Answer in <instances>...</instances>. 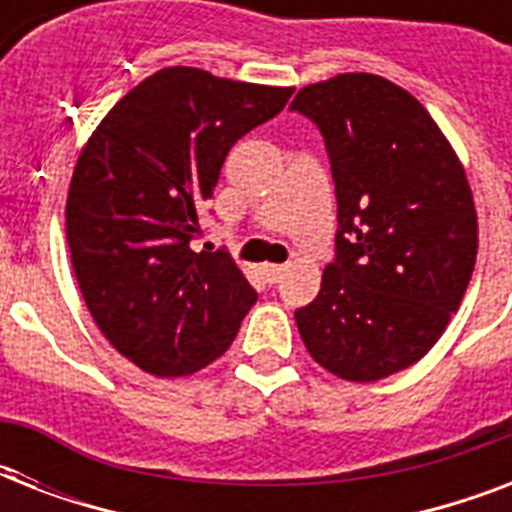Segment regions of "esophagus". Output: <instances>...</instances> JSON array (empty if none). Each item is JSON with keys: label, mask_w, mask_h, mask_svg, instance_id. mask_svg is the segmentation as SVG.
I'll return each instance as SVG.
<instances>
[{"label": "esophagus", "mask_w": 512, "mask_h": 512, "mask_svg": "<svg viewBox=\"0 0 512 512\" xmlns=\"http://www.w3.org/2000/svg\"><path fill=\"white\" fill-rule=\"evenodd\" d=\"M263 273H265V279L271 281H279L281 276H284V265H273V263H268V265H263Z\"/></svg>", "instance_id": "34e87169"}]
</instances>
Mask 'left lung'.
Segmentation results:
<instances>
[{
    "mask_svg": "<svg viewBox=\"0 0 512 512\" xmlns=\"http://www.w3.org/2000/svg\"><path fill=\"white\" fill-rule=\"evenodd\" d=\"M327 140L337 260L295 313L311 358L348 382L409 369L444 335L478 255V215L460 156L412 92L377 74H337L292 100Z\"/></svg>",
    "mask_w": 512,
    "mask_h": 512,
    "instance_id": "8db88e82",
    "label": "left lung"
}]
</instances>
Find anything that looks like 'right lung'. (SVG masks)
<instances>
[{
    "mask_svg": "<svg viewBox=\"0 0 512 512\" xmlns=\"http://www.w3.org/2000/svg\"><path fill=\"white\" fill-rule=\"evenodd\" d=\"M292 92L170 66L132 87L84 143L66 199L71 263L98 329L143 372H199L255 305L231 257L191 249L196 209L233 143Z\"/></svg>",
    "mask_w": 512,
    "mask_h": 512,
    "instance_id": "add662e5",
    "label": "right lung"
}]
</instances>
